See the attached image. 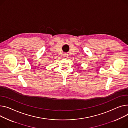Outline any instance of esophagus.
<instances>
[{
  "mask_svg": "<svg viewBox=\"0 0 128 128\" xmlns=\"http://www.w3.org/2000/svg\"><path fill=\"white\" fill-rule=\"evenodd\" d=\"M64 57L65 58H68V55L67 54H64Z\"/></svg>",
  "mask_w": 128,
  "mask_h": 128,
  "instance_id": "esophagus-1",
  "label": "esophagus"
}]
</instances>
